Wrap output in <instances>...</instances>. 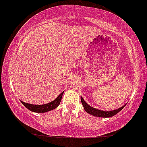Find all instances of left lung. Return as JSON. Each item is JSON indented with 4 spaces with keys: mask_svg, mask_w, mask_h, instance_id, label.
Listing matches in <instances>:
<instances>
[{
    "mask_svg": "<svg viewBox=\"0 0 147 147\" xmlns=\"http://www.w3.org/2000/svg\"><path fill=\"white\" fill-rule=\"evenodd\" d=\"M81 101H82V104L84 110H85L88 114H91V115L92 116H95V117H103V118L111 117L114 116L115 114H117V113H119L126 105L125 104L123 106L119 108V109H117L113 110V111H103V110L98 109H95V108L90 106V105L87 104V103H86L85 100L83 99V98L82 96H81Z\"/></svg>",
    "mask_w": 147,
    "mask_h": 147,
    "instance_id": "1",
    "label": "left lung"
}]
</instances>
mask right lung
Listing matches in <instances>:
<instances>
[{
    "label": "right lung",
    "mask_w": 147,
    "mask_h": 147,
    "mask_svg": "<svg viewBox=\"0 0 147 147\" xmlns=\"http://www.w3.org/2000/svg\"><path fill=\"white\" fill-rule=\"evenodd\" d=\"M63 92H61L60 95L57 96V98H56L53 101L50 102L49 103H46V104L43 105H34V104H30V103H25V102L22 101V103L25 106V107L29 109L30 111H33V112H37V113H45L47 111H52V110L55 109L57 106H59V104L60 103L61 101L62 97H63Z\"/></svg>",
    "instance_id": "obj_1"
}]
</instances>
